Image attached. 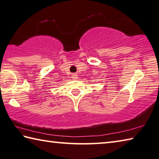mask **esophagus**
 Listing matches in <instances>:
<instances>
[{"instance_id": "1", "label": "esophagus", "mask_w": 159, "mask_h": 159, "mask_svg": "<svg viewBox=\"0 0 159 159\" xmlns=\"http://www.w3.org/2000/svg\"><path fill=\"white\" fill-rule=\"evenodd\" d=\"M72 78H73V79H76V78L77 77V75H76V74H72Z\"/></svg>"}]
</instances>
